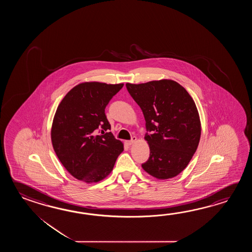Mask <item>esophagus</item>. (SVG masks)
Here are the masks:
<instances>
[{
  "label": "esophagus",
  "instance_id": "obj_1",
  "mask_svg": "<svg viewBox=\"0 0 252 252\" xmlns=\"http://www.w3.org/2000/svg\"><path fill=\"white\" fill-rule=\"evenodd\" d=\"M137 141V138L136 137H132V139H130V140H127L126 141V144L128 145V146H130V145L133 144Z\"/></svg>",
  "mask_w": 252,
  "mask_h": 252
}]
</instances>
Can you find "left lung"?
Returning a JSON list of instances; mask_svg holds the SVG:
<instances>
[{"mask_svg": "<svg viewBox=\"0 0 252 252\" xmlns=\"http://www.w3.org/2000/svg\"><path fill=\"white\" fill-rule=\"evenodd\" d=\"M146 121L150 158L141 166L158 179L176 177L197 150L201 122L193 98L176 81L162 79L126 84Z\"/></svg>", "mask_w": 252, "mask_h": 252, "instance_id": "obj_1", "label": "left lung"}]
</instances>
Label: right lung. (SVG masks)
I'll return each instance as SVG.
<instances>
[{"label": "right lung", "instance_id": "add662e5", "mask_svg": "<svg viewBox=\"0 0 252 252\" xmlns=\"http://www.w3.org/2000/svg\"><path fill=\"white\" fill-rule=\"evenodd\" d=\"M124 84L86 82L72 88L59 103L51 128L53 149L64 168L91 184L113 171L124 144L114 138L105 107ZM101 131L97 134V130Z\"/></svg>", "mask_w": 252, "mask_h": 252}]
</instances>
